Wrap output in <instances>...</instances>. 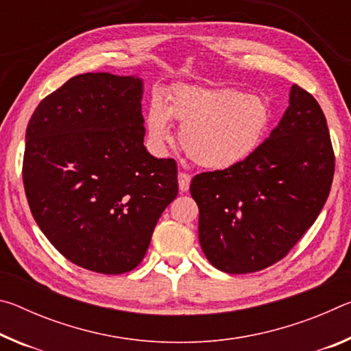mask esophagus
Returning <instances> with one entry per match:
<instances>
[{
    "mask_svg": "<svg viewBox=\"0 0 351 351\" xmlns=\"http://www.w3.org/2000/svg\"><path fill=\"white\" fill-rule=\"evenodd\" d=\"M190 180H192V176L186 173V171H180V175H178V186H180L181 192H187L190 187Z\"/></svg>",
    "mask_w": 351,
    "mask_h": 351,
    "instance_id": "34e87169",
    "label": "esophagus"
}]
</instances>
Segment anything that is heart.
Listing matches in <instances>:
<instances>
[{
  "label": "heart",
  "instance_id": "obj_1",
  "mask_svg": "<svg viewBox=\"0 0 351 351\" xmlns=\"http://www.w3.org/2000/svg\"><path fill=\"white\" fill-rule=\"evenodd\" d=\"M170 119L181 123V144L199 167L228 170L246 162L258 150L271 122L263 97L235 88L176 86L169 106L154 96L147 112L154 145L171 141Z\"/></svg>",
  "mask_w": 351,
  "mask_h": 351
}]
</instances>
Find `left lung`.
I'll list each match as a JSON object with an SVG mask.
<instances>
[{"mask_svg":"<svg viewBox=\"0 0 351 351\" xmlns=\"http://www.w3.org/2000/svg\"><path fill=\"white\" fill-rule=\"evenodd\" d=\"M335 175L328 127L310 93L293 85L289 106L252 158L190 182L199 209V245L228 274L282 260L322 210Z\"/></svg>","mask_w":351,"mask_h":351,"instance_id":"obj_1","label":"left lung"}]
</instances>
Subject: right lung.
Masks as SVG:
<instances>
[{"label":"right lung","mask_w":351,"mask_h":351,"mask_svg":"<svg viewBox=\"0 0 351 351\" xmlns=\"http://www.w3.org/2000/svg\"><path fill=\"white\" fill-rule=\"evenodd\" d=\"M142 79L86 73L35 108L23 182L32 217L63 257L100 274L134 269L178 195L175 159L144 145Z\"/></svg>","instance_id":"add662e5"}]
</instances>
